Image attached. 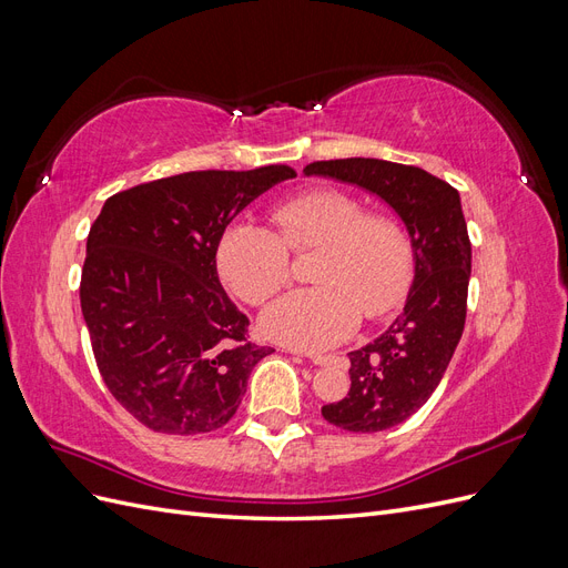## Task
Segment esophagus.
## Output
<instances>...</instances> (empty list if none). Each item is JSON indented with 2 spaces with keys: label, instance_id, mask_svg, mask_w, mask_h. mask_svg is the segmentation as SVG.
I'll return each instance as SVG.
<instances>
[{
  "label": "esophagus",
  "instance_id": "esophagus-1",
  "mask_svg": "<svg viewBox=\"0 0 568 568\" xmlns=\"http://www.w3.org/2000/svg\"><path fill=\"white\" fill-rule=\"evenodd\" d=\"M294 353H298V355L307 357V359H311V363H315V365H326V363H332V355H322V353H303V351H294Z\"/></svg>",
  "mask_w": 568,
  "mask_h": 568
}]
</instances>
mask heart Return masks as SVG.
<instances>
[{
  "instance_id": "heart-1",
  "label": "heart",
  "mask_w": 568,
  "mask_h": 568,
  "mask_svg": "<svg viewBox=\"0 0 568 568\" xmlns=\"http://www.w3.org/2000/svg\"><path fill=\"white\" fill-rule=\"evenodd\" d=\"M272 232L257 222H234L217 244L220 277L234 294L263 305L288 282V251H317L311 280L274 301L263 332L288 346L329 348L353 334L365 317L398 307L412 277L405 230L388 215L338 189H307L274 205Z\"/></svg>"
}]
</instances>
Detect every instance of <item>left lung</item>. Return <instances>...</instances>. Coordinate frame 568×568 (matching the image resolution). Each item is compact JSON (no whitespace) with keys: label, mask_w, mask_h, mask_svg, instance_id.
<instances>
[{"label":"left lung","mask_w":568,"mask_h":568,"mask_svg":"<svg viewBox=\"0 0 568 568\" xmlns=\"http://www.w3.org/2000/svg\"><path fill=\"white\" fill-rule=\"evenodd\" d=\"M305 178L353 184L379 196L409 236L415 277L403 313L367 346L351 351V390L322 417L353 434L403 424L432 398L467 317L471 244L457 189L422 168L382 159L317 161Z\"/></svg>","instance_id":"left-lung-1"}]
</instances>
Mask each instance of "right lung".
I'll return each instance as SVG.
<instances>
[{
  "label": "right lung",
  "mask_w": 568,
  "mask_h": 568,
  "mask_svg": "<svg viewBox=\"0 0 568 568\" xmlns=\"http://www.w3.org/2000/svg\"><path fill=\"white\" fill-rule=\"evenodd\" d=\"M286 165L199 170L113 194L88 236L80 305L113 398L151 432L196 436L225 426L267 346L217 277L230 222Z\"/></svg>",
  "instance_id": "add662e5"
}]
</instances>
